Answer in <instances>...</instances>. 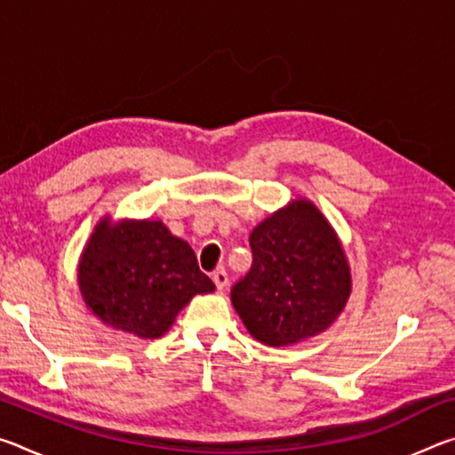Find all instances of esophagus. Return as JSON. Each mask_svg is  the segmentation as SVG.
<instances>
[{"label":"esophagus","mask_w":455,"mask_h":455,"mask_svg":"<svg viewBox=\"0 0 455 455\" xmlns=\"http://www.w3.org/2000/svg\"><path fill=\"white\" fill-rule=\"evenodd\" d=\"M212 281H214V284H217L219 291L225 289L227 283H228V275H227L225 268H217V271L212 273Z\"/></svg>","instance_id":"esophagus-1"}]
</instances>
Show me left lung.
Segmentation results:
<instances>
[{
	"mask_svg": "<svg viewBox=\"0 0 455 455\" xmlns=\"http://www.w3.org/2000/svg\"><path fill=\"white\" fill-rule=\"evenodd\" d=\"M252 265L230 289L249 333L273 347L327 329L351 292L347 259L325 217L307 200L260 222Z\"/></svg>",
	"mask_w": 455,
	"mask_h": 455,
	"instance_id": "obj_1",
	"label": "left lung"
}]
</instances>
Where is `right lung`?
Here are the masks:
<instances>
[{"label":"right lung","instance_id":"add662e5","mask_svg":"<svg viewBox=\"0 0 455 455\" xmlns=\"http://www.w3.org/2000/svg\"><path fill=\"white\" fill-rule=\"evenodd\" d=\"M78 279L84 301L100 319L142 339L164 335L196 292L214 289L190 244L160 220L100 222Z\"/></svg>","mask_w":455,"mask_h":455}]
</instances>
